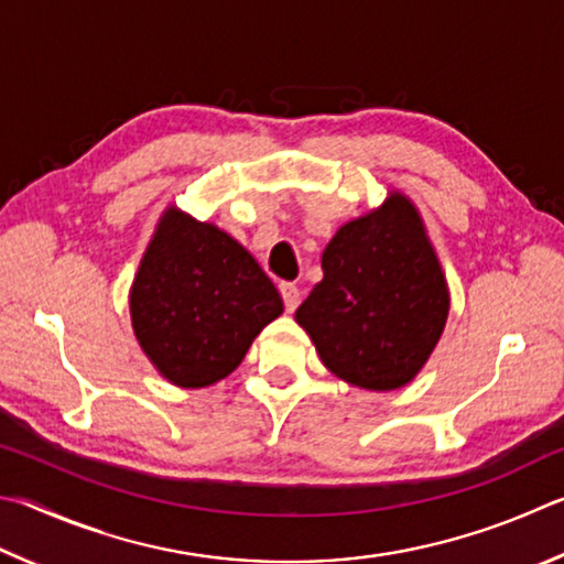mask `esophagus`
Returning a JSON list of instances; mask_svg holds the SVG:
<instances>
[{"label":"esophagus","mask_w":564,"mask_h":564,"mask_svg":"<svg viewBox=\"0 0 564 564\" xmlns=\"http://www.w3.org/2000/svg\"><path fill=\"white\" fill-rule=\"evenodd\" d=\"M280 294H282V300H284V310L288 312H294L300 307V300H302V292L294 288L292 282H282L280 284Z\"/></svg>","instance_id":"34e87169"}]
</instances>
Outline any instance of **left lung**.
Segmentation results:
<instances>
[{"label": "left lung", "instance_id": "obj_1", "mask_svg": "<svg viewBox=\"0 0 564 564\" xmlns=\"http://www.w3.org/2000/svg\"><path fill=\"white\" fill-rule=\"evenodd\" d=\"M322 270L297 322L324 367L371 391L409 383L448 317L446 280L416 207L391 195L377 213L347 223L324 250Z\"/></svg>", "mask_w": 564, "mask_h": 564}]
</instances>
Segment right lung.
<instances>
[{"instance_id":"add662e5","label":"right lung","mask_w":564,"mask_h":564,"mask_svg":"<svg viewBox=\"0 0 564 564\" xmlns=\"http://www.w3.org/2000/svg\"><path fill=\"white\" fill-rule=\"evenodd\" d=\"M282 297L245 247L215 225L167 210L131 290V317L158 371L197 389L237 369Z\"/></svg>"}]
</instances>
